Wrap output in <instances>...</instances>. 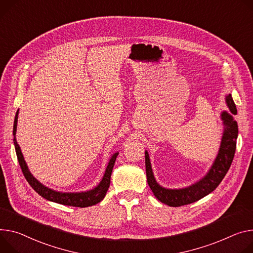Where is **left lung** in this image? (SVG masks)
Here are the masks:
<instances>
[{"label": "left lung", "instance_id": "obj_1", "mask_svg": "<svg viewBox=\"0 0 253 253\" xmlns=\"http://www.w3.org/2000/svg\"><path fill=\"white\" fill-rule=\"evenodd\" d=\"M225 101L230 112L228 113L227 111H223L221 113V120L223 122L224 131L218 154L208 172L193 185L182 189H167L160 186L154 177L149 154L145 150L147 182L153 195L158 201L170 207L188 205L209 195L219 186V183L222 181L232 164L238 136V125L233 118V115L237 114V109L231 94L225 97Z\"/></svg>", "mask_w": 253, "mask_h": 253}]
</instances>
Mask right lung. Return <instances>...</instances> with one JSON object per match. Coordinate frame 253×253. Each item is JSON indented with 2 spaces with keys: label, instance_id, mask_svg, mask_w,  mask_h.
Masks as SVG:
<instances>
[{
  "label": "right lung",
  "instance_id": "add662e5",
  "mask_svg": "<svg viewBox=\"0 0 253 253\" xmlns=\"http://www.w3.org/2000/svg\"><path fill=\"white\" fill-rule=\"evenodd\" d=\"M18 114L19 110L16 113L15 116V121H14V127H13V135H14V145H15V150L16 154L18 157V162L21 167L22 172L24 174L25 178L29 182V185L33 188V190L38 193L42 198L46 199L50 202H54L57 204L65 205V206H72V207H80V208H84V207H89V206H94L98 203H100L106 196L107 191L110 187V181H111V174L112 170L115 165V162H116V157L118 156L119 152H115L108 163V166L106 168L105 173L103 175V178L99 182V185L95 187L94 189H91L89 191L85 192H77V193H63V192H58L54 191L52 189H49L48 187H45L44 185L36 179L33 174L30 172L27 164L24 160V156L22 154L21 148L16 140V131H17V123H18Z\"/></svg>",
  "mask_w": 253,
  "mask_h": 253
}]
</instances>
